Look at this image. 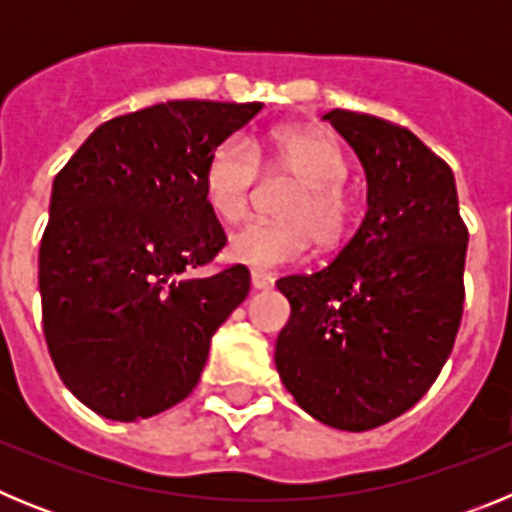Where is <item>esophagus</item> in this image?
I'll list each match as a JSON object with an SVG mask.
<instances>
[{
	"instance_id": "34e87169",
	"label": "esophagus",
	"mask_w": 512,
	"mask_h": 512,
	"mask_svg": "<svg viewBox=\"0 0 512 512\" xmlns=\"http://www.w3.org/2000/svg\"><path fill=\"white\" fill-rule=\"evenodd\" d=\"M274 282H277V279H274V274H269V271H251V287L253 289H271L274 287Z\"/></svg>"
}]
</instances>
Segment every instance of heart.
Wrapping results in <instances>:
<instances>
[{"label":"heart","instance_id":"heart-1","mask_svg":"<svg viewBox=\"0 0 512 512\" xmlns=\"http://www.w3.org/2000/svg\"><path fill=\"white\" fill-rule=\"evenodd\" d=\"M346 156L330 135L302 128H274L246 146L228 140L212 153L205 171V197L223 223H243L261 176L289 182L277 202L279 220L251 223L230 238V259L256 271L305 259L310 241L336 251L354 235L361 197L346 179Z\"/></svg>","mask_w":512,"mask_h":512}]
</instances>
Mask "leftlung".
Masks as SVG:
<instances>
[{"mask_svg":"<svg viewBox=\"0 0 512 512\" xmlns=\"http://www.w3.org/2000/svg\"><path fill=\"white\" fill-rule=\"evenodd\" d=\"M325 120L364 166L369 210L333 264L277 282L292 315L274 359L305 413L359 433L413 408L441 374L464 312L469 233L454 171L418 135L361 112Z\"/></svg>","mask_w":512,"mask_h":512,"instance_id":"obj_1","label":"left lung"}]
</instances>
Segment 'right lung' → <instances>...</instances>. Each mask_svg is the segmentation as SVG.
I'll use <instances>...</instances> for the list:
<instances>
[{
  "instance_id": "right-lung-1",
  "label": "right lung",
  "mask_w": 512,
  "mask_h": 512,
  "mask_svg": "<svg viewBox=\"0 0 512 512\" xmlns=\"http://www.w3.org/2000/svg\"><path fill=\"white\" fill-rule=\"evenodd\" d=\"M261 102L174 99L102 122L53 179L38 253L58 377L94 413L151 418L197 387L210 341L251 287L205 197L215 148Z\"/></svg>"
}]
</instances>
